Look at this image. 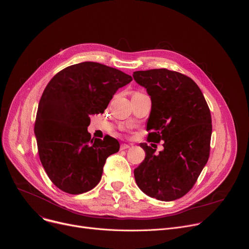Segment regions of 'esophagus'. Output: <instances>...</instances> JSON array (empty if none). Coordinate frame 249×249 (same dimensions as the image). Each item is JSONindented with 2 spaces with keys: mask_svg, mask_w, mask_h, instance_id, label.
Instances as JSON below:
<instances>
[{
  "mask_svg": "<svg viewBox=\"0 0 249 249\" xmlns=\"http://www.w3.org/2000/svg\"><path fill=\"white\" fill-rule=\"evenodd\" d=\"M129 148H130V145H128V144H122V145L120 146V150H121V151L127 150V149H129Z\"/></svg>",
  "mask_w": 249,
  "mask_h": 249,
  "instance_id": "esophagus-1",
  "label": "esophagus"
}]
</instances>
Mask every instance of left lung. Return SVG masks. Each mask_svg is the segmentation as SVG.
Here are the masks:
<instances>
[{"label":"left lung","instance_id":"obj_1","mask_svg":"<svg viewBox=\"0 0 249 249\" xmlns=\"http://www.w3.org/2000/svg\"><path fill=\"white\" fill-rule=\"evenodd\" d=\"M137 84L152 100L147 123L149 142L163 141V151L146 143V158L134 170L139 188L150 197L173 201L197 181L210 155L212 118L205 97L189 77L167 69L137 71Z\"/></svg>","mask_w":249,"mask_h":249}]
</instances>
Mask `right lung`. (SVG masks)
Returning a JSON list of instances; mask_svg holds the SVG:
<instances>
[{"instance_id":"1","label":"right lung","mask_w":249,"mask_h":249,"mask_svg":"<svg viewBox=\"0 0 249 249\" xmlns=\"http://www.w3.org/2000/svg\"><path fill=\"white\" fill-rule=\"evenodd\" d=\"M132 77L95 62L69 66L56 74L40 98L34 134L40 161L62 191L82 194L101 179L106 159L119 151V142L91 139L89 115L103 113L118 89Z\"/></svg>"}]
</instances>
